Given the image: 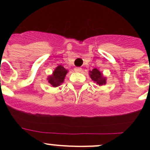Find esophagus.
Segmentation results:
<instances>
[{"label": "esophagus", "mask_w": 150, "mask_h": 150, "mask_svg": "<svg viewBox=\"0 0 150 150\" xmlns=\"http://www.w3.org/2000/svg\"><path fill=\"white\" fill-rule=\"evenodd\" d=\"M74 69H75V72H81V71H82V68H81V67H75Z\"/></svg>", "instance_id": "34e87169"}]
</instances>
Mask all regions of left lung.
<instances>
[{
  "label": "left lung",
  "mask_w": 150,
  "mask_h": 150,
  "mask_svg": "<svg viewBox=\"0 0 150 150\" xmlns=\"http://www.w3.org/2000/svg\"><path fill=\"white\" fill-rule=\"evenodd\" d=\"M89 75H90L91 78L93 82L96 83L99 86H103L106 84V78L103 77L102 72L96 68L92 69L91 71H89Z\"/></svg>",
  "instance_id": "8db88e82"
}]
</instances>
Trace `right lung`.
<instances>
[{
  "instance_id": "right-lung-1",
  "label": "right lung",
  "mask_w": 150,
  "mask_h": 150,
  "mask_svg": "<svg viewBox=\"0 0 150 150\" xmlns=\"http://www.w3.org/2000/svg\"><path fill=\"white\" fill-rule=\"evenodd\" d=\"M67 72V69H66L64 67L59 65L53 72L52 75H50L47 80L53 87H57L64 82Z\"/></svg>"
}]
</instances>
